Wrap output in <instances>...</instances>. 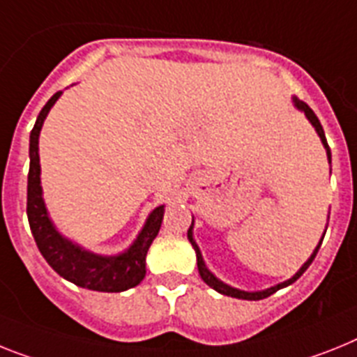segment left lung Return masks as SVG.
Segmentation results:
<instances>
[{"label": "left lung", "mask_w": 357, "mask_h": 357, "mask_svg": "<svg viewBox=\"0 0 357 357\" xmlns=\"http://www.w3.org/2000/svg\"><path fill=\"white\" fill-rule=\"evenodd\" d=\"M292 103H294V107L298 110H301V112L305 114V118L310 121V125L314 127V130L317 132V136H319V139H321L323 146H325V151H326V160H328V163H332V154H331V149H328V143H326V137H325V132H323V127H321V123H319V119H317V116L314 114V110L308 107L307 103H303V101H299L296 96H292ZM326 232V229H325ZM188 236V241H190V245L194 247V250H196V259H197V271H199V275H202V280L205 281L206 285L211 287V289H214L215 292H220V294L223 296H230V298H238V299H247V301H257V299H265L268 298V296H272L274 292H278L280 289H285V287L292 285L294 281H298L301 275H303V272L307 271L308 266H310V263L314 261V257H316L317 250H319V247H321V241L323 238H325V234L321 236V239H319V243H317V247L314 248V252L310 254V257H308L307 261L301 265V268H299L298 272H296L290 280L283 281V283H278V285L274 287H268V289L265 290H252V292H248V290H241V289H236V287H230L227 285L225 281H221L220 278H215L214 274L211 272V268L206 266L205 259H203L202 256V250H199V247H197L196 243V239H194V218H192V225H190V229H188L187 232Z\"/></svg>", "instance_id": "obj_1"}]
</instances>
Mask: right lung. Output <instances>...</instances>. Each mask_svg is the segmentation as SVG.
Segmentation results:
<instances>
[{
    "label": "right lung",
    "instance_id": "add662e5",
    "mask_svg": "<svg viewBox=\"0 0 357 357\" xmlns=\"http://www.w3.org/2000/svg\"><path fill=\"white\" fill-rule=\"evenodd\" d=\"M63 92L56 94L47 101L40 116L36 119V125L31 132L29 143V158H31V169H29V187H26V215L31 225L32 236L36 245L40 248L41 256L47 259L54 271L61 275L63 280L70 281L82 289L98 290V292H123L139 285L146 274V252L151 248L152 241L160 232L161 221H163L165 205L155 206L149 214L143 229L132 241V245L125 248L123 252L114 256H103L86 250L76 241L68 239L58 230V227L50 220L47 205L43 199V188H41V165H40V132L43 123L49 116L54 103L59 100Z\"/></svg>",
    "mask_w": 357,
    "mask_h": 357
}]
</instances>
